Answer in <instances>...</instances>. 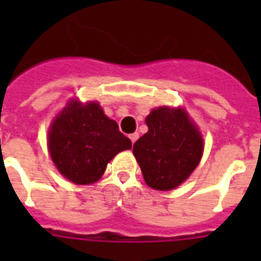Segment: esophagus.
<instances>
[{
	"label": "esophagus",
	"mask_w": 261,
	"mask_h": 261,
	"mask_svg": "<svg viewBox=\"0 0 261 261\" xmlns=\"http://www.w3.org/2000/svg\"><path fill=\"white\" fill-rule=\"evenodd\" d=\"M138 137H139V134H138V133H134V134H130V139H131V142L134 143L135 141H137V139H138Z\"/></svg>",
	"instance_id": "34e87169"
}]
</instances>
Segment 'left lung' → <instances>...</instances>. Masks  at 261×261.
<instances>
[{
  "label": "left lung",
  "instance_id": "obj_1",
  "mask_svg": "<svg viewBox=\"0 0 261 261\" xmlns=\"http://www.w3.org/2000/svg\"><path fill=\"white\" fill-rule=\"evenodd\" d=\"M147 131L134 143L133 153L149 187L173 190L198 167L203 141L186 111L161 107L146 118Z\"/></svg>",
  "mask_w": 261,
  "mask_h": 261
}]
</instances>
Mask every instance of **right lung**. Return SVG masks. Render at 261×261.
<instances>
[{"label":"right lung","mask_w":261,"mask_h":261,"mask_svg":"<svg viewBox=\"0 0 261 261\" xmlns=\"http://www.w3.org/2000/svg\"><path fill=\"white\" fill-rule=\"evenodd\" d=\"M131 141L119 131L97 102L73 100L57 116L48 133V150L58 171L74 184H92Z\"/></svg>","instance_id":"add662e5"}]
</instances>
